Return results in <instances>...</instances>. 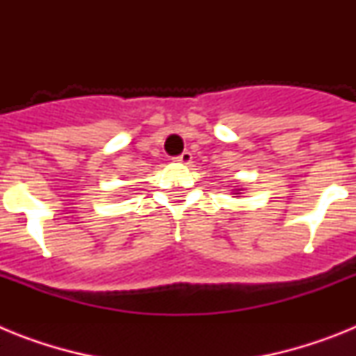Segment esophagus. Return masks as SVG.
<instances>
[{"label": "esophagus", "mask_w": 356, "mask_h": 356, "mask_svg": "<svg viewBox=\"0 0 356 356\" xmlns=\"http://www.w3.org/2000/svg\"><path fill=\"white\" fill-rule=\"evenodd\" d=\"M176 160L180 163H191V160H193V153L191 151H184L180 156H176Z\"/></svg>", "instance_id": "obj_1"}]
</instances>
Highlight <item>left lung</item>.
<instances>
[{"instance_id":"8db88e82","label":"left lung","mask_w":356,"mask_h":356,"mask_svg":"<svg viewBox=\"0 0 356 356\" xmlns=\"http://www.w3.org/2000/svg\"><path fill=\"white\" fill-rule=\"evenodd\" d=\"M241 191H242V188H234V194H241ZM235 197H237V196H235Z\"/></svg>"}]
</instances>
